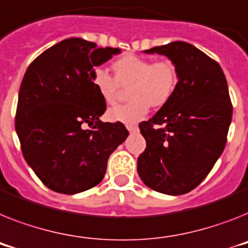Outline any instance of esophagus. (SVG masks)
Listing matches in <instances>:
<instances>
[{
    "label": "esophagus",
    "mask_w": 248,
    "mask_h": 248,
    "mask_svg": "<svg viewBox=\"0 0 248 248\" xmlns=\"http://www.w3.org/2000/svg\"><path fill=\"white\" fill-rule=\"evenodd\" d=\"M126 127H127V130L130 131V132H136V131L139 130V127H137L136 124H127Z\"/></svg>",
    "instance_id": "34e87169"
}]
</instances>
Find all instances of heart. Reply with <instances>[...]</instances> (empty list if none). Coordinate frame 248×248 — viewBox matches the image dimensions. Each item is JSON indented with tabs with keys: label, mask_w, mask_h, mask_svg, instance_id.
I'll use <instances>...</instances> for the list:
<instances>
[{
	"label": "heart",
	"mask_w": 248,
	"mask_h": 248,
	"mask_svg": "<svg viewBox=\"0 0 248 248\" xmlns=\"http://www.w3.org/2000/svg\"><path fill=\"white\" fill-rule=\"evenodd\" d=\"M113 77L105 69L97 68L92 73V83L105 103L116 102L118 91L127 88L124 105H118L107 111L112 122L136 124L150 111V106L161 108L170 102L178 88L179 73L171 60H156L124 55L112 63Z\"/></svg>",
	"instance_id": "obj_1"
}]
</instances>
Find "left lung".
<instances>
[{
    "mask_svg": "<svg viewBox=\"0 0 248 248\" xmlns=\"http://www.w3.org/2000/svg\"><path fill=\"white\" fill-rule=\"evenodd\" d=\"M176 65V92L159 112L139 124L146 149L137 171L154 190L180 195L197 188L223 153L232 102L219 64L185 41L151 47Z\"/></svg>",
    "mask_w": 248,
    "mask_h": 248,
    "instance_id": "obj_1",
    "label": "left lung"
}]
</instances>
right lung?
<instances>
[{
	"mask_svg": "<svg viewBox=\"0 0 248 248\" xmlns=\"http://www.w3.org/2000/svg\"><path fill=\"white\" fill-rule=\"evenodd\" d=\"M121 50L70 37L29 65L18 92L15 128L26 163L49 189L77 194L102 182L108 157L126 140L121 122H102L105 101L92 73Z\"/></svg>",
	"mask_w": 248,
	"mask_h": 248,
	"instance_id": "add662e5",
	"label": "right lung"
}]
</instances>
